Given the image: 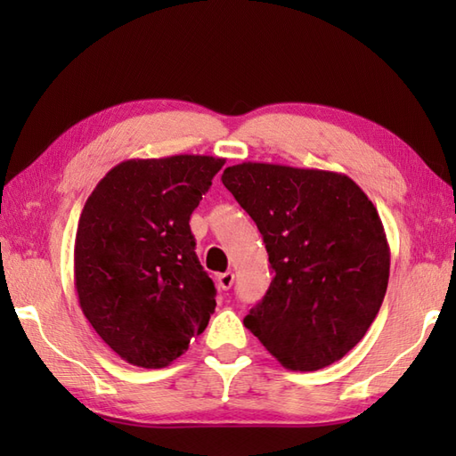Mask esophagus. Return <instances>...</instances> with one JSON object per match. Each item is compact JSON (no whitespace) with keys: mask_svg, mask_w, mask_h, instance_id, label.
Here are the masks:
<instances>
[{"mask_svg":"<svg viewBox=\"0 0 456 456\" xmlns=\"http://www.w3.org/2000/svg\"><path fill=\"white\" fill-rule=\"evenodd\" d=\"M233 282H235V274L233 273H223V274H219L217 276V286L221 288V289H227L233 286Z\"/></svg>","mask_w":456,"mask_h":456,"instance_id":"obj_1","label":"esophagus"}]
</instances>
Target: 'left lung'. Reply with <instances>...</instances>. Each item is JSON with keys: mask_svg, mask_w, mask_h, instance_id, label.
Instances as JSON below:
<instances>
[{"mask_svg": "<svg viewBox=\"0 0 456 456\" xmlns=\"http://www.w3.org/2000/svg\"><path fill=\"white\" fill-rule=\"evenodd\" d=\"M221 182L256 223L274 274L245 327L288 370L341 361L388 288L390 247L374 203L329 170L243 162Z\"/></svg>", "mask_w": 456, "mask_h": 456, "instance_id": "obj_1", "label": "left lung"}]
</instances>
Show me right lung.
I'll list each match as a JSON object with an SVG mask.
<instances>
[{"label":"right lung","mask_w":456,"mask_h":456,"mask_svg":"<svg viewBox=\"0 0 456 456\" xmlns=\"http://www.w3.org/2000/svg\"><path fill=\"white\" fill-rule=\"evenodd\" d=\"M225 159L176 154L113 167L90 193L74 243L86 319L123 361L164 368L188 351L216 309L190 216Z\"/></svg>","instance_id":"1"}]
</instances>
